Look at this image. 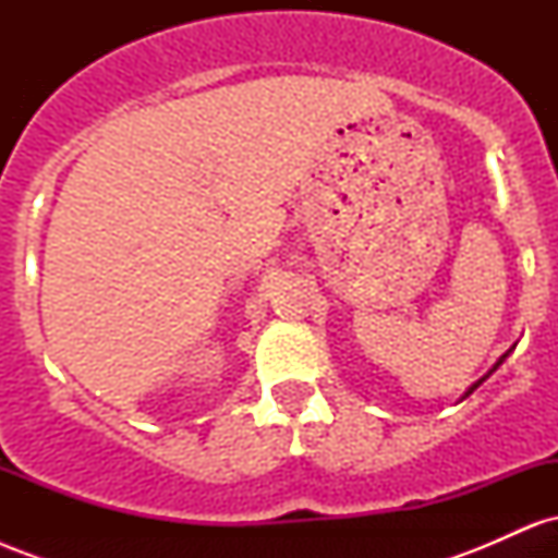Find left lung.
Instances as JSON below:
<instances>
[{"label":"left lung","mask_w":558,"mask_h":558,"mask_svg":"<svg viewBox=\"0 0 558 558\" xmlns=\"http://www.w3.org/2000/svg\"><path fill=\"white\" fill-rule=\"evenodd\" d=\"M511 351H514V345H511V349H509V351H506V354H504V356H498V362H496V364H493V367H490V369H488V373H485L483 377H480V380H475V383H472V386L464 390V396H462V399H459V401H464V399H466V396H472V393H475V390H477L480 386H483V383H485V380H488V377H490L493 373H496V369H498V367H501V364L506 362V356H509V354H511Z\"/></svg>","instance_id":"1"}]
</instances>
